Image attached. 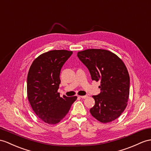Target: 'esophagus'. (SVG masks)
Segmentation results:
<instances>
[{"mask_svg": "<svg viewBox=\"0 0 151 151\" xmlns=\"http://www.w3.org/2000/svg\"><path fill=\"white\" fill-rule=\"evenodd\" d=\"M81 99H86L88 97V95H82V96H79Z\"/></svg>", "mask_w": 151, "mask_h": 151, "instance_id": "obj_1", "label": "esophagus"}]
</instances>
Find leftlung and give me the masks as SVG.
Wrapping results in <instances>:
<instances>
[{"label": "left lung", "mask_w": 151, "mask_h": 151, "mask_svg": "<svg viewBox=\"0 0 151 151\" xmlns=\"http://www.w3.org/2000/svg\"><path fill=\"white\" fill-rule=\"evenodd\" d=\"M89 70L91 79L101 83V93L93 95L91 115L102 123L112 122L126 109L129 95L130 78L123 61L107 50L90 49L78 52Z\"/></svg>", "instance_id": "8db88e82"}]
</instances>
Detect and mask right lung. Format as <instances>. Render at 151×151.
Listing matches in <instances>:
<instances>
[{"mask_svg": "<svg viewBox=\"0 0 151 151\" xmlns=\"http://www.w3.org/2000/svg\"><path fill=\"white\" fill-rule=\"evenodd\" d=\"M72 51L54 50L40 55L29 70L27 93L33 111L44 122L56 124L67 115L77 96L60 97L61 69Z\"/></svg>", "mask_w": 151, "mask_h": 151, "instance_id": "1", "label": "right lung"}]
</instances>
